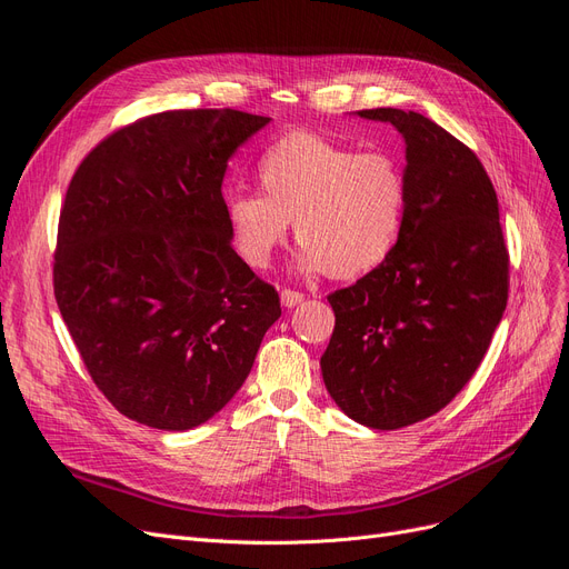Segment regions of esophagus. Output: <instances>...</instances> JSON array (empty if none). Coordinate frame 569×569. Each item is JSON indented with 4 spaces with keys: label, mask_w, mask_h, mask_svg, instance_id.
Wrapping results in <instances>:
<instances>
[{
    "label": "esophagus",
    "mask_w": 569,
    "mask_h": 569,
    "mask_svg": "<svg viewBox=\"0 0 569 569\" xmlns=\"http://www.w3.org/2000/svg\"><path fill=\"white\" fill-rule=\"evenodd\" d=\"M280 301H282L284 308H295V306H299L303 301V295H301V291H295V289H282L280 291Z\"/></svg>",
    "instance_id": "esophagus-1"
}]
</instances>
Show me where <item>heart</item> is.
Masks as SVG:
<instances>
[{"label":"heart","instance_id":"heart-1","mask_svg":"<svg viewBox=\"0 0 569 569\" xmlns=\"http://www.w3.org/2000/svg\"><path fill=\"white\" fill-rule=\"evenodd\" d=\"M258 192L226 199V220L237 253L268 268L282 247L289 220L301 239L297 268L353 280L380 268L399 244L408 182L382 151L356 153L318 132L295 130L258 159Z\"/></svg>","mask_w":569,"mask_h":569}]
</instances>
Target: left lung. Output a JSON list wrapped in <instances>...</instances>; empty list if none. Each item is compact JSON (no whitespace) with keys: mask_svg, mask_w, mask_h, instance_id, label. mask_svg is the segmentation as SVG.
<instances>
[{"mask_svg":"<svg viewBox=\"0 0 569 569\" xmlns=\"http://www.w3.org/2000/svg\"><path fill=\"white\" fill-rule=\"evenodd\" d=\"M406 142L408 209L387 261L327 297L335 332L322 380L347 416L399 429L470 382L508 303V251L485 166L416 111L368 109Z\"/></svg>","mask_w":569,"mask_h":569,"instance_id":"obj_1","label":"left lung"}]
</instances>
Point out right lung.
Returning <instances> with one entry per match:
<instances>
[{"instance_id": "obj_1", "label": "right lung", "mask_w": 569, "mask_h": 569, "mask_svg": "<svg viewBox=\"0 0 569 569\" xmlns=\"http://www.w3.org/2000/svg\"><path fill=\"white\" fill-rule=\"evenodd\" d=\"M266 116L163 111L113 132L68 184L54 256L61 318L94 385L166 432L244 385L280 297L232 249L222 178Z\"/></svg>"}]
</instances>
